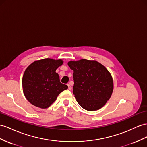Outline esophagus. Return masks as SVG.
Instances as JSON below:
<instances>
[{
	"mask_svg": "<svg viewBox=\"0 0 147 147\" xmlns=\"http://www.w3.org/2000/svg\"><path fill=\"white\" fill-rule=\"evenodd\" d=\"M67 86H68V89L69 90H71V89H72V87H71V86L70 85V84H67Z\"/></svg>",
	"mask_w": 147,
	"mask_h": 147,
	"instance_id": "34e87169",
	"label": "esophagus"
}]
</instances>
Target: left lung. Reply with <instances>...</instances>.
<instances>
[{
  "mask_svg": "<svg viewBox=\"0 0 147 147\" xmlns=\"http://www.w3.org/2000/svg\"><path fill=\"white\" fill-rule=\"evenodd\" d=\"M73 70V94L77 102L89 111L99 110L110 99L114 89L111 73L94 60L82 59L67 63Z\"/></svg>",
  "mask_w": 147,
  "mask_h": 147,
  "instance_id": "1",
  "label": "left lung"
}]
</instances>
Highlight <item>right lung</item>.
Returning <instances> with one entry per match:
<instances>
[{"instance_id":"right-lung-1","label":"right lung","mask_w":147,"mask_h":147,"mask_svg":"<svg viewBox=\"0 0 147 147\" xmlns=\"http://www.w3.org/2000/svg\"><path fill=\"white\" fill-rule=\"evenodd\" d=\"M62 59L37 60L25 69L22 78L24 94L28 102L41 109L50 107L67 86L61 83L56 70L63 65Z\"/></svg>"}]
</instances>
